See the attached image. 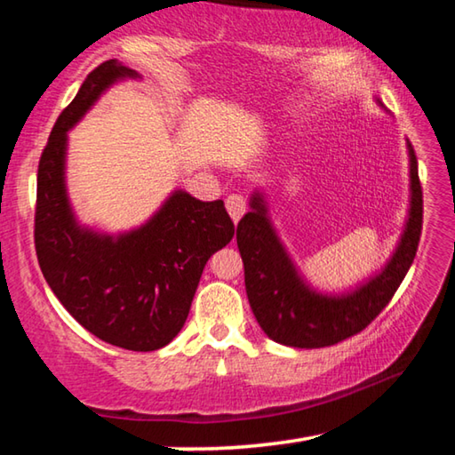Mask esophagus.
<instances>
[{
    "instance_id": "esophagus-1",
    "label": "esophagus",
    "mask_w": 455,
    "mask_h": 455,
    "mask_svg": "<svg viewBox=\"0 0 455 455\" xmlns=\"http://www.w3.org/2000/svg\"><path fill=\"white\" fill-rule=\"evenodd\" d=\"M227 211H228V214H230V219H233L235 222L241 220V217H243L244 211H246L244 198H243L241 195H230V196L227 198Z\"/></svg>"
}]
</instances>
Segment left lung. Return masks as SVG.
Segmentation results:
<instances>
[{
    "mask_svg": "<svg viewBox=\"0 0 455 455\" xmlns=\"http://www.w3.org/2000/svg\"><path fill=\"white\" fill-rule=\"evenodd\" d=\"M377 104L383 108L379 98ZM410 156V209L395 251L379 271L343 292H323L305 279L268 214L263 190L251 195V211L236 227V244L244 265V287L255 319L268 339L299 349L329 347L363 331L410 271L421 235L423 200L418 158Z\"/></svg>",
    "mask_w": 455,
    "mask_h": 455,
    "instance_id": "left-lung-1",
    "label": "left lung"
}]
</instances>
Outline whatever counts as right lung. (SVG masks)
Segmentation results:
<instances>
[{"label": "right lung", "instance_id": "right-lung-1", "mask_svg": "<svg viewBox=\"0 0 455 455\" xmlns=\"http://www.w3.org/2000/svg\"><path fill=\"white\" fill-rule=\"evenodd\" d=\"M142 76L108 60L60 114L37 168L36 252L66 311L102 341L154 351L179 335L203 268L230 243L222 200L203 203L176 188L140 227L110 235L82 225L66 187L68 132L114 84Z\"/></svg>", "mask_w": 455, "mask_h": 455}]
</instances>
